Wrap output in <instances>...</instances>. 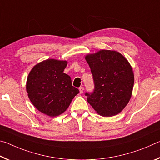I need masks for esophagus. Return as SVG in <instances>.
Segmentation results:
<instances>
[{
  "mask_svg": "<svg viewBox=\"0 0 160 160\" xmlns=\"http://www.w3.org/2000/svg\"><path fill=\"white\" fill-rule=\"evenodd\" d=\"M79 90H80V93L82 94L83 92V90H84V88L83 87H80L79 88Z\"/></svg>",
  "mask_w": 160,
  "mask_h": 160,
  "instance_id": "34e87169",
  "label": "esophagus"
}]
</instances>
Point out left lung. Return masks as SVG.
<instances>
[{
  "instance_id": "left-lung-1",
  "label": "left lung",
  "mask_w": 160,
  "mask_h": 160,
  "mask_svg": "<svg viewBox=\"0 0 160 160\" xmlns=\"http://www.w3.org/2000/svg\"><path fill=\"white\" fill-rule=\"evenodd\" d=\"M93 76L94 89L86 92L97 113L110 117L120 113L130 101L134 74L129 62L118 51L101 50L85 56Z\"/></svg>"
}]
</instances>
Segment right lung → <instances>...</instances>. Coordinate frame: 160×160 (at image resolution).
I'll use <instances>...</instances> for the list:
<instances>
[{
    "label": "right lung",
    "instance_id": "add662e5",
    "mask_svg": "<svg viewBox=\"0 0 160 160\" xmlns=\"http://www.w3.org/2000/svg\"><path fill=\"white\" fill-rule=\"evenodd\" d=\"M66 61L47 59L33 67L27 80L26 89L34 106L51 117L63 113L79 93L71 78L63 70Z\"/></svg>",
    "mask_w": 160,
    "mask_h": 160
}]
</instances>
